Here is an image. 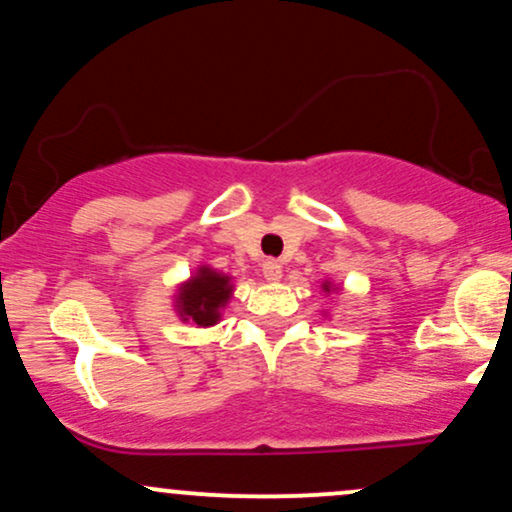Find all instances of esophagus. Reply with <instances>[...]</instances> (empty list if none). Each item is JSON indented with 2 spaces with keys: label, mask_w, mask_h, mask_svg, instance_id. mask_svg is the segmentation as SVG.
I'll return each instance as SVG.
<instances>
[{
  "label": "esophagus",
  "mask_w": 512,
  "mask_h": 512,
  "mask_svg": "<svg viewBox=\"0 0 512 512\" xmlns=\"http://www.w3.org/2000/svg\"><path fill=\"white\" fill-rule=\"evenodd\" d=\"M262 274L267 281H279L281 276H284V267H281V262L267 260L262 264Z\"/></svg>",
  "instance_id": "34e87169"
}]
</instances>
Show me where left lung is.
I'll return each mask as SVG.
<instances>
[{
    "mask_svg": "<svg viewBox=\"0 0 512 512\" xmlns=\"http://www.w3.org/2000/svg\"><path fill=\"white\" fill-rule=\"evenodd\" d=\"M325 291H330V286H325Z\"/></svg>",
    "mask_w": 512,
    "mask_h": 512,
    "instance_id": "8db88e82",
    "label": "left lung"
}]
</instances>
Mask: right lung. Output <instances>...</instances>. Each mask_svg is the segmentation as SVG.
I'll list each match as a JSON object with an SVG mask.
<instances>
[{
    "instance_id": "obj_1",
    "label": "right lung",
    "mask_w": 512,
    "mask_h": 512,
    "mask_svg": "<svg viewBox=\"0 0 512 512\" xmlns=\"http://www.w3.org/2000/svg\"><path fill=\"white\" fill-rule=\"evenodd\" d=\"M231 296V284L228 276H221L211 269L202 267L197 276H192L185 286L180 289L178 308L182 320L197 322L199 327L216 325L219 320V310L226 305Z\"/></svg>"
}]
</instances>
